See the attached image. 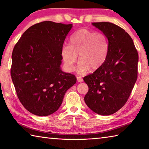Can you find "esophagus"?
Segmentation results:
<instances>
[{
  "label": "esophagus",
  "instance_id": "34e87169",
  "mask_svg": "<svg viewBox=\"0 0 149 149\" xmlns=\"http://www.w3.org/2000/svg\"><path fill=\"white\" fill-rule=\"evenodd\" d=\"M77 81L79 82V83H81V82L83 81V79H82L81 77L78 76V77H77Z\"/></svg>",
  "mask_w": 149,
  "mask_h": 149
}]
</instances>
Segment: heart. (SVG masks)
I'll list each match as a JSON object with an SVG mask.
<instances>
[{
  "label": "heart",
  "mask_w": 149,
  "mask_h": 149,
  "mask_svg": "<svg viewBox=\"0 0 149 149\" xmlns=\"http://www.w3.org/2000/svg\"><path fill=\"white\" fill-rule=\"evenodd\" d=\"M109 53V42L103 33H96L87 29L75 31L70 38V45L62 47L61 58L66 70L72 72L79 55L77 66L80 74H86L90 69L99 70L107 59Z\"/></svg>",
  "instance_id": "b5f03b06"
}]
</instances>
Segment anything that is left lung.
I'll return each instance as SVG.
<instances>
[{
    "label": "left lung",
    "mask_w": 149,
    "mask_h": 149,
    "mask_svg": "<svg viewBox=\"0 0 149 149\" xmlns=\"http://www.w3.org/2000/svg\"><path fill=\"white\" fill-rule=\"evenodd\" d=\"M109 42V53L104 65L84 77L88 92L85 102L93 112L108 116L127 102L137 79L139 55L129 35L108 22L92 23Z\"/></svg>",
    "instance_id": "1"
}]
</instances>
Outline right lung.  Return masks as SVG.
Returning a JSON list of instances; mask_svg holds the SVG:
<instances>
[{
	"mask_svg": "<svg viewBox=\"0 0 149 149\" xmlns=\"http://www.w3.org/2000/svg\"><path fill=\"white\" fill-rule=\"evenodd\" d=\"M52 21L30 26L12 53L10 75L20 102L29 112L48 116L59 109L64 95L76 83L61 69V50L72 28Z\"/></svg>",
	"mask_w": 149,
	"mask_h": 149,
	"instance_id": "add662e5",
	"label": "right lung"
}]
</instances>
